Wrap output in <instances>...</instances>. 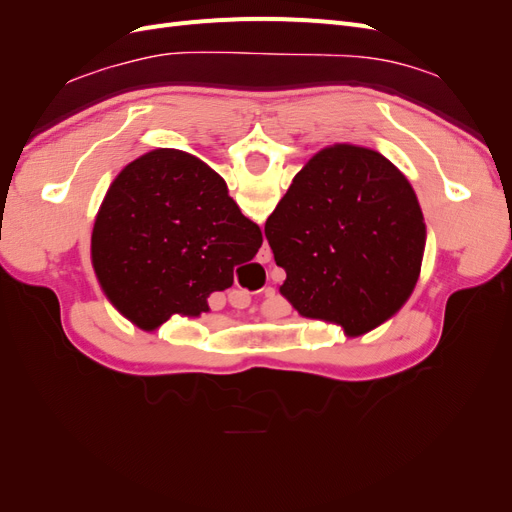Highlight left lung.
I'll use <instances>...</instances> for the list:
<instances>
[{"instance_id": "obj_1", "label": "left lung", "mask_w": 512, "mask_h": 512, "mask_svg": "<svg viewBox=\"0 0 512 512\" xmlns=\"http://www.w3.org/2000/svg\"><path fill=\"white\" fill-rule=\"evenodd\" d=\"M265 237L280 288L305 318L346 335L378 327L406 303L421 273L425 222L408 179L378 151L322 149L292 179Z\"/></svg>"}]
</instances>
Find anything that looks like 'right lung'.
Here are the masks:
<instances>
[{
  "label": "right lung",
  "mask_w": 512,
  "mask_h": 512,
  "mask_svg": "<svg viewBox=\"0 0 512 512\" xmlns=\"http://www.w3.org/2000/svg\"><path fill=\"white\" fill-rule=\"evenodd\" d=\"M262 245L260 228L228 196L224 179L177 149L134 160L113 181L91 235L102 290L141 329L173 314L200 316L209 294Z\"/></svg>",
  "instance_id": "add662e5"
}]
</instances>
